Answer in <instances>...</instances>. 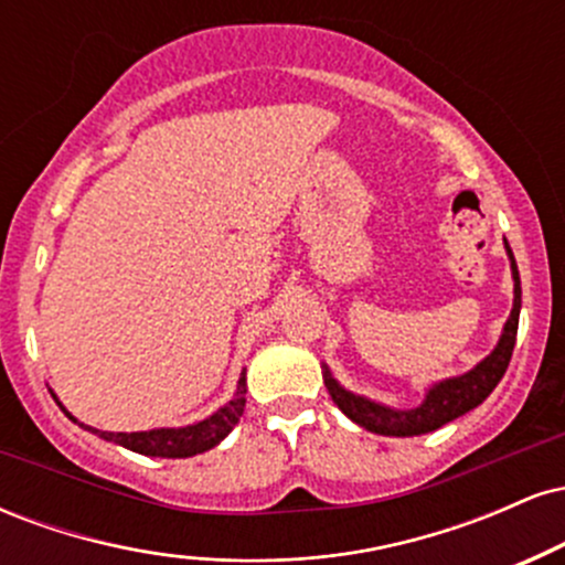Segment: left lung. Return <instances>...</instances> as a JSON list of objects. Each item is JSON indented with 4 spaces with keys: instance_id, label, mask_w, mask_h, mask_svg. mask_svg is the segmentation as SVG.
Listing matches in <instances>:
<instances>
[{
    "instance_id": "obj_1",
    "label": "left lung",
    "mask_w": 565,
    "mask_h": 565,
    "mask_svg": "<svg viewBox=\"0 0 565 565\" xmlns=\"http://www.w3.org/2000/svg\"><path fill=\"white\" fill-rule=\"evenodd\" d=\"M510 257V270H512V310L504 321L502 334H499L494 350L486 355L483 361H478L476 366L468 369L465 374L457 377H446L433 382L425 391L423 404L414 408H395L380 401L366 398L348 387H342L334 380L332 369L321 364L323 385H327L329 395L340 412L348 419H353L355 425H361L369 433H377V436H395V438H408V436H423V433H433L438 427H444L451 419L462 417L470 408L481 406L489 393L499 385V380L504 377L510 364L512 348H515V334H518V316H521V276H518L515 257H512L510 244L504 242Z\"/></svg>"
}]
</instances>
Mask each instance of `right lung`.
<instances>
[{"label":"right lung","mask_w":565,"mask_h":565,"mask_svg":"<svg viewBox=\"0 0 565 565\" xmlns=\"http://www.w3.org/2000/svg\"><path fill=\"white\" fill-rule=\"evenodd\" d=\"M57 401V395L53 393ZM246 404V372L238 377L236 393L225 406H220L217 412H212L210 417H204L201 423L185 425V427H153V430H138V433H111V430H97V427H89L79 423L74 414L68 412L66 406L57 401V406L68 414V419H74L76 425L84 427V430L95 433L103 440H111L116 446H125L129 451L146 454V457H164V459H185L196 457V454H204L223 440L233 427L238 425V417L244 414Z\"/></svg>","instance_id":"obj_1"}]
</instances>
